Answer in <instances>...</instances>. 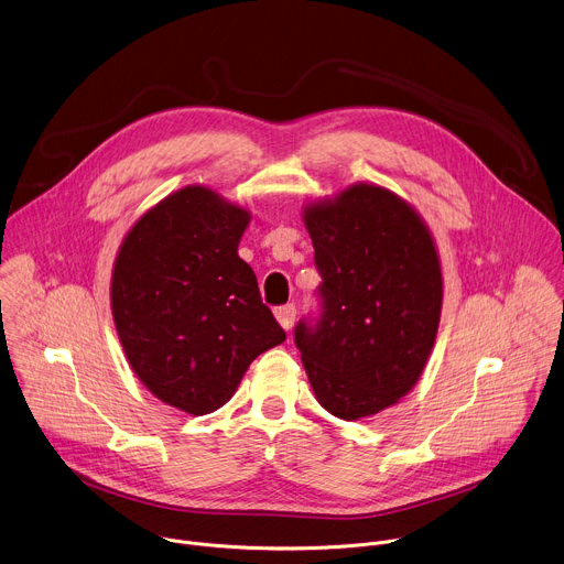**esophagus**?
<instances>
[{
	"label": "esophagus",
	"instance_id": "esophagus-1",
	"mask_svg": "<svg viewBox=\"0 0 564 564\" xmlns=\"http://www.w3.org/2000/svg\"><path fill=\"white\" fill-rule=\"evenodd\" d=\"M274 316H276V321H279L283 330H290V328H292V324H294L296 307H294L292 303H288V305H279V307L274 310Z\"/></svg>",
	"mask_w": 564,
	"mask_h": 564
}]
</instances>
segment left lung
<instances>
[{
	"label": "left lung",
	"mask_w": 564,
	"mask_h": 564,
	"mask_svg": "<svg viewBox=\"0 0 564 564\" xmlns=\"http://www.w3.org/2000/svg\"><path fill=\"white\" fill-rule=\"evenodd\" d=\"M321 274V314L294 344L316 401L355 422L397 404L420 379L442 314V268L422 216L357 183L303 209Z\"/></svg>",
	"instance_id": "obj_1"
}]
</instances>
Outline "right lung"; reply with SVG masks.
<instances>
[{"label":"right lung","mask_w":564,"mask_h":564,"mask_svg":"<svg viewBox=\"0 0 564 564\" xmlns=\"http://www.w3.org/2000/svg\"><path fill=\"white\" fill-rule=\"evenodd\" d=\"M250 212L189 185L129 229L111 276L116 330L135 377L165 404L207 415L250 364L285 341L238 257Z\"/></svg>","instance_id":"add662e5"}]
</instances>
